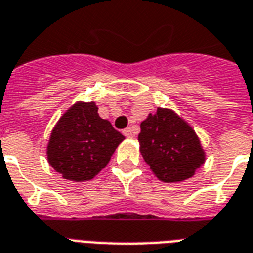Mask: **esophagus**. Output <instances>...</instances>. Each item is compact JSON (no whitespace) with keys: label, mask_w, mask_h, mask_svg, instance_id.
Instances as JSON below:
<instances>
[{"label":"esophagus","mask_w":253,"mask_h":253,"mask_svg":"<svg viewBox=\"0 0 253 253\" xmlns=\"http://www.w3.org/2000/svg\"><path fill=\"white\" fill-rule=\"evenodd\" d=\"M123 135L127 136V138H131V136H134V131H132L131 127H127V128H125V130H123Z\"/></svg>","instance_id":"esophagus-1"}]
</instances>
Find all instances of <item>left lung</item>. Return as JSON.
Returning a JSON list of instances; mask_svg holds the SVG:
<instances>
[{
    "instance_id": "1",
    "label": "left lung",
    "mask_w": 253,
    "mask_h": 253,
    "mask_svg": "<svg viewBox=\"0 0 253 253\" xmlns=\"http://www.w3.org/2000/svg\"><path fill=\"white\" fill-rule=\"evenodd\" d=\"M138 141L143 160L162 182L192 178L207 160L193 127L170 108L160 107L147 115Z\"/></svg>"
}]
</instances>
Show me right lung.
<instances>
[{"label": "right lung", "mask_w": 253, "mask_h": 253, "mask_svg": "<svg viewBox=\"0 0 253 253\" xmlns=\"http://www.w3.org/2000/svg\"><path fill=\"white\" fill-rule=\"evenodd\" d=\"M123 139L107 119L99 117L95 102H76L50 132L46 158L64 179L89 181L106 168Z\"/></svg>", "instance_id": "add662e5"}]
</instances>
